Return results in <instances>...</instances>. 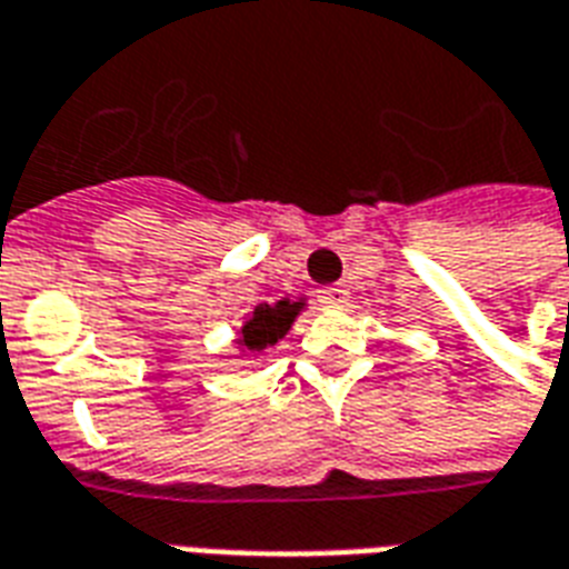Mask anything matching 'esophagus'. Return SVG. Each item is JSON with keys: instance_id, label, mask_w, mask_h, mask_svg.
Here are the masks:
<instances>
[{"instance_id": "obj_1", "label": "esophagus", "mask_w": 569, "mask_h": 569, "mask_svg": "<svg viewBox=\"0 0 569 569\" xmlns=\"http://www.w3.org/2000/svg\"><path fill=\"white\" fill-rule=\"evenodd\" d=\"M319 305L326 307H338L347 301V289L343 286H326V289H319Z\"/></svg>"}]
</instances>
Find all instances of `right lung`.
I'll use <instances>...</instances> for the list:
<instances>
[{
    "label": "right lung",
    "instance_id": "obj_1",
    "mask_svg": "<svg viewBox=\"0 0 569 569\" xmlns=\"http://www.w3.org/2000/svg\"><path fill=\"white\" fill-rule=\"evenodd\" d=\"M298 313V305H289V301H280V305H262L256 307L252 319L243 326L241 347L250 349V352H262L264 347H273L277 340L283 338L292 319Z\"/></svg>",
    "mask_w": 569,
    "mask_h": 569
}]
</instances>
